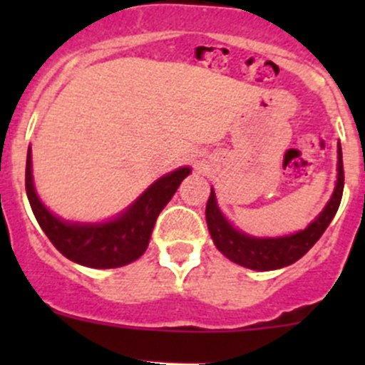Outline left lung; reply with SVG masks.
<instances>
[{"label": "left lung", "instance_id": "8db88e82", "mask_svg": "<svg viewBox=\"0 0 365 365\" xmlns=\"http://www.w3.org/2000/svg\"><path fill=\"white\" fill-rule=\"evenodd\" d=\"M342 189H344V169H342V150L337 145V182L332 197L327 203L323 212L309 224L305 230L289 237L279 238H256L242 233L237 227L227 222L226 217L220 213L215 201V192H210L206 203V224L213 238V244L227 259L242 264L251 270H277L288 267L300 259L316 242L319 240L329 224L332 222L337 208L341 205Z\"/></svg>", "mask_w": 365, "mask_h": 365}]
</instances>
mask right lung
<instances>
[{"mask_svg": "<svg viewBox=\"0 0 365 365\" xmlns=\"http://www.w3.org/2000/svg\"><path fill=\"white\" fill-rule=\"evenodd\" d=\"M189 173L190 168L168 173L152 183L123 213L108 222H65L53 215L36 196L31 175V148H28L26 194L40 227L65 257L83 267L118 268L143 256L157 217Z\"/></svg>", "mask_w": 365, "mask_h": 365, "instance_id": "1", "label": "right lung"}]
</instances>
